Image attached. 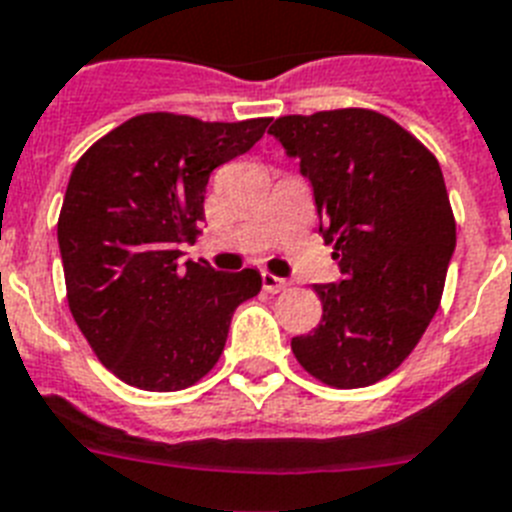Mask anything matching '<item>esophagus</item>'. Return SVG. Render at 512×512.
<instances>
[{
  "label": "esophagus",
  "instance_id": "1",
  "mask_svg": "<svg viewBox=\"0 0 512 512\" xmlns=\"http://www.w3.org/2000/svg\"><path fill=\"white\" fill-rule=\"evenodd\" d=\"M261 285H264L266 293H282V290H287V287H290V282L282 280V277H277V274H272V272H264L261 274Z\"/></svg>",
  "mask_w": 512,
  "mask_h": 512
}]
</instances>
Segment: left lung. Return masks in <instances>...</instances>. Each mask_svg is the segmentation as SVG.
<instances>
[{
    "instance_id": "8db88e82",
    "label": "left lung",
    "mask_w": 512,
    "mask_h": 512,
    "mask_svg": "<svg viewBox=\"0 0 512 512\" xmlns=\"http://www.w3.org/2000/svg\"><path fill=\"white\" fill-rule=\"evenodd\" d=\"M301 159L342 280L314 285L322 322L290 348L319 382L369 387L411 356L445 290L455 217L437 156L374 109L277 117Z\"/></svg>"
}]
</instances>
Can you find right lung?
Wrapping results in <instances>:
<instances>
[{"mask_svg":"<svg viewBox=\"0 0 512 512\" xmlns=\"http://www.w3.org/2000/svg\"><path fill=\"white\" fill-rule=\"evenodd\" d=\"M266 125L146 112L75 164L57 222L67 303L99 361L130 387L175 392L206 377L235 308L259 295L256 269L177 259L204 222L209 175Z\"/></svg>","mask_w":512,"mask_h":512,"instance_id":"right-lung-1","label":"right lung"}]
</instances>
